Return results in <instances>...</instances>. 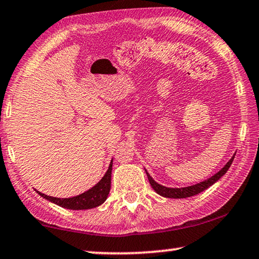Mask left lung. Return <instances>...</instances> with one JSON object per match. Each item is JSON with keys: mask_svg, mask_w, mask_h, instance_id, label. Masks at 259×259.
I'll use <instances>...</instances> for the list:
<instances>
[{"mask_svg": "<svg viewBox=\"0 0 259 259\" xmlns=\"http://www.w3.org/2000/svg\"><path fill=\"white\" fill-rule=\"evenodd\" d=\"M235 158V154L233 156V158L228 161L225 165V167L222 169H220V171L214 175L213 177H210L209 179L202 181V183L200 184H196V185H193V186H188V187H184V188H168V187H165V186H161V185L157 184L156 181H154L151 176L149 175L148 172H146V176H148V179L150 181V185H151L152 188L154 191H156L158 194L161 195V196H165V198H171V199H184V198H190V196H194L196 194H199V193H201L202 191L207 190L208 187H210L211 185L215 184L216 181H218L220 178H221L222 176H225L227 171H228L230 165L233 164V160Z\"/></svg>", "mask_w": 259, "mask_h": 259, "instance_id": "1", "label": "left lung"}]
</instances>
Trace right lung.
Masks as SVG:
<instances>
[{
	"label": "right lung",
	"instance_id": "add662e5",
	"mask_svg": "<svg viewBox=\"0 0 259 259\" xmlns=\"http://www.w3.org/2000/svg\"><path fill=\"white\" fill-rule=\"evenodd\" d=\"M111 168H113V160L110 161L109 168L106 172L103 178L92 187L91 190L82 193V194L73 196V198L68 199H60V198H53V196L45 195L43 193H37L44 199L49 200L53 203L58 204V206L66 208V209H73V210H81V209H91V208H95L102 204L107 200V196L109 194L110 191V183H111Z\"/></svg>",
	"mask_w": 259,
	"mask_h": 259
}]
</instances>
